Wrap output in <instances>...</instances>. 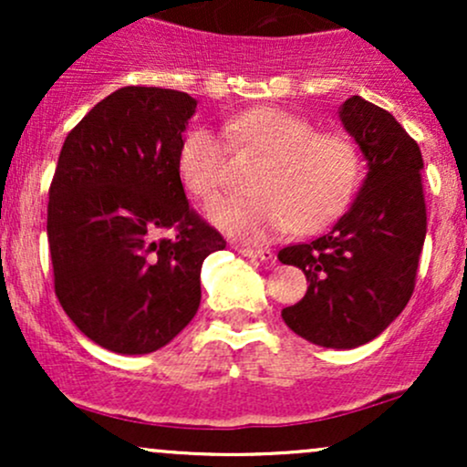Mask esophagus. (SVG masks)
<instances>
[{
    "instance_id": "34e87169",
    "label": "esophagus",
    "mask_w": 467,
    "mask_h": 467,
    "mask_svg": "<svg viewBox=\"0 0 467 467\" xmlns=\"http://www.w3.org/2000/svg\"><path fill=\"white\" fill-rule=\"evenodd\" d=\"M237 252L244 256H250V259H259V261H272L275 259V252L267 248H245V245H237Z\"/></svg>"
}]
</instances>
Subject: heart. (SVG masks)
<instances>
[{
  "label": "heart",
  "instance_id": "b5f03b06",
  "mask_svg": "<svg viewBox=\"0 0 467 467\" xmlns=\"http://www.w3.org/2000/svg\"><path fill=\"white\" fill-rule=\"evenodd\" d=\"M226 136L241 153L264 158L254 178L256 195L233 197L213 208L223 233L261 244L289 228L318 233L349 206L362 175V153L347 133L316 131L307 118L281 107H254L230 118ZM228 147L215 131L197 127L180 144L178 175L184 191L215 203L226 182Z\"/></svg>",
  "mask_w": 467,
  "mask_h": 467
}]
</instances>
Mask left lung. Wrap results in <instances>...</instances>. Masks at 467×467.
Masks as SVG:
<instances>
[{"instance_id":"obj_1","label":"left lung","mask_w":467,"mask_h":467,"mask_svg":"<svg viewBox=\"0 0 467 467\" xmlns=\"http://www.w3.org/2000/svg\"><path fill=\"white\" fill-rule=\"evenodd\" d=\"M340 120L368 173L329 233L278 252V261L301 267L309 283L303 301L281 316L314 345L353 349L382 334L410 301L426 239V200L420 147L387 109L351 96Z\"/></svg>"}]
</instances>
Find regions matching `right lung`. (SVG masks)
Masks as SVG:
<instances>
[{"instance_id":"obj_1","label":"right lung","mask_w":467,"mask_h":467,"mask_svg":"<svg viewBox=\"0 0 467 467\" xmlns=\"http://www.w3.org/2000/svg\"><path fill=\"white\" fill-rule=\"evenodd\" d=\"M197 100L127 85L67 133L47 202L55 294L89 340L151 353L191 323L200 272L226 241L189 206L178 175ZM173 229V238H158Z\"/></svg>"}]
</instances>
